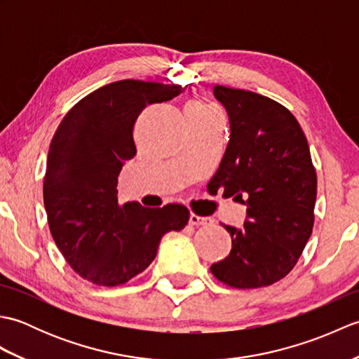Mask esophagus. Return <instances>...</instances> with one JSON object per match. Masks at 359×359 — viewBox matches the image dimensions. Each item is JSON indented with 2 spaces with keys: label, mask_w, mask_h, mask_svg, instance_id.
Masks as SVG:
<instances>
[{
  "label": "esophagus",
  "mask_w": 359,
  "mask_h": 359,
  "mask_svg": "<svg viewBox=\"0 0 359 359\" xmlns=\"http://www.w3.org/2000/svg\"><path fill=\"white\" fill-rule=\"evenodd\" d=\"M212 220L210 217H203V216H197V215H189V224L191 225H211Z\"/></svg>",
  "instance_id": "esophagus-1"
}]
</instances>
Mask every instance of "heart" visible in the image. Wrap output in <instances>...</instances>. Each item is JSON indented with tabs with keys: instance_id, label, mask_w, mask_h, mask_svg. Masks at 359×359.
Wrapping results in <instances>:
<instances>
[{
	"instance_id": "1",
	"label": "heart",
	"mask_w": 359,
	"mask_h": 359,
	"mask_svg": "<svg viewBox=\"0 0 359 359\" xmlns=\"http://www.w3.org/2000/svg\"><path fill=\"white\" fill-rule=\"evenodd\" d=\"M188 109L201 111V109H207V108H205V106H203V104H201V103H193V104H189V106H188Z\"/></svg>"
}]
</instances>
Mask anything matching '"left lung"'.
I'll return each mask as SVG.
<instances>
[{
	"label": "left lung",
	"mask_w": 359,
	"mask_h": 359,
	"mask_svg": "<svg viewBox=\"0 0 359 359\" xmlns=\"http://www.w3.org/2000/svg\"><path fill=\"white\" fill-rule=\"evenodd\" d=\"M230 120V142L212 187L247 207L243 228L222 226L231 251L211 273L234 288L271 285L296 265L315 222L316 171L306 135L278 102L216 85ZM210 182V184H211Z\"/></svg>",
	"instance_id": "left-lung-1"
}]
</instances>
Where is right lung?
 Returning a JSON list of instances; mask_svg holds the SVG:
<instances>
[{
	"instance_id": "add662e5",
	"label": "right lung",
	"mask_w": 359,
	"mask_h": 359,
	"mask_svg": "<svg viewBox=\"0 0 359 359\" xmlns=\"http://www.w3.org/2000/svg\"><path fill=\"white\" fill-rule=\"evenodd\" d=\"M180 93V85L114 81L81 98L53 134L43 184L49 228L66 262L93 284H125L154 261L168 231L188 224L184 205L117 199L118 174L137 152V117Z\"/></svg>"
}]
</instances>
